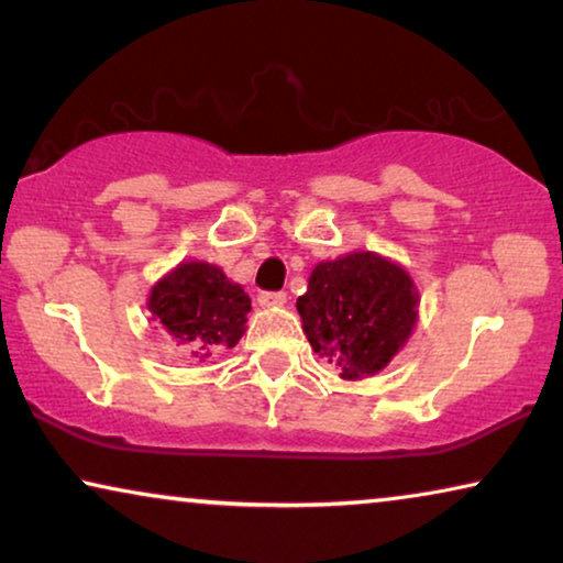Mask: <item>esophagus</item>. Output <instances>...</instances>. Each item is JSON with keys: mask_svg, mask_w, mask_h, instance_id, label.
<instances>
[{"mask_svg": "<svg viewBox=\"0 0 563 563\" xmlns=\"http://www.w3.org/2000/svg\"><path fill=\"white\" fill-rule=\"evenodd\" d=\"M287 302V291H258L261 307H279Z\"/></svg>", "mask_w": 563, "mask_h": 563, "instance_id": "34e87169", "label": "esophagus"}]
</instances>
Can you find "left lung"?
Listing matches in <instances>:
<instances>
[{
	"label": "left lung",
	"instance_id": "obj_1",
	"mask_svg": "<svg viewBox=\"0 0 563 563\" xmlns=\"http://www.w3.org/2000/svg\"><path fill=\"white\" fill-rule=\"evenodd\" d=\"M415 305L405 268L368 251L314 266L297 299L307 341L341 368L343 379L372 376L389 364L412 333Z\"/></svg>",
	"mask_w": 563,
	"mask_h": 563
}]
</instances>
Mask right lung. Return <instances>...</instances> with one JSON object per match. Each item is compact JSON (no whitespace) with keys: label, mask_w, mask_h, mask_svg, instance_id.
Masks as SVG:
<instances>
[{"label":"right lung","mask_w":563,"mask_h":563,"mask_svg":"<svg viewBox=\"0 0 563 563\" xmlns=\"http://www.w3.org/2000/svg\"><path fill=\"white\" fill-rule=\"evenodd\" d=\"M148 310L176 345L205 358L241 341L251 299L218 266L191 261L153 287Z\"/></svg>","instance_id":"obj_1"}]
</instances>
